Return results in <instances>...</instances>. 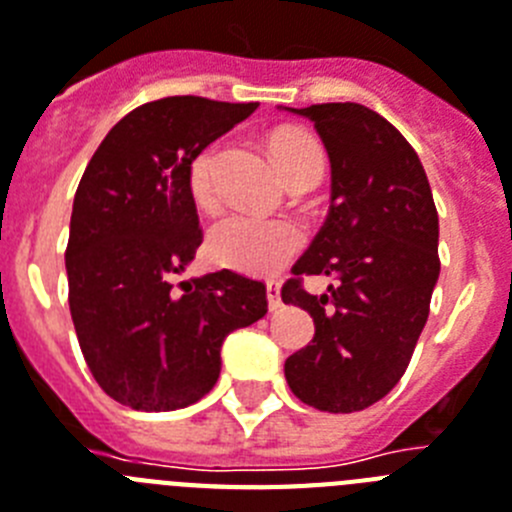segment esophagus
<instances>
[{"instance_id": "esophagus-1", "label": "esophagus", "mask_w": 512, "mask_h": 512, "mask_svg": "<svg viewBox=\"0 0 512 512\" xmlns=\"http://www.w3.org/2000/svg\"><path fill=\"white\" fill-rule=\"evenodd\" d=\"M268 307L270 312H278L283 307L281 302V286L276 281H268Z\"/></svg>"}]
</instances>
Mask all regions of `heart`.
<instances>
[{"mask_svg": "<svg viewBox=\"0 0 512 512\" xmlns=\"http://www.w3.org/2000/svg\"><path fill=\"white\" fill-rule=\"evenodd\" d=\"M270 150L281 174L294 182L302 176L322 174L320 145L304 132L278 130L270 137ZM218 145H205L187 163V192L197 208H213L216 190ZM304 231L289 218H263L252 213H226L205 236V252L221 268L239 270L247 276H273L299 255Z\"/></svg>", "mask_w": 512, "mask_h": 512, "instance_id": "obj_1", "label": "heart"}]
</instances>
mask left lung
Instances as JSON below:
<instances>
[{
  "instance_id": "obj_1",
  "label": "left lung",
  "mask_w": 512,
  "mask_h": 512,
  "mask_svg": "<svg viewBox=\"0 0 512 512\" xmlns=\"http://www.w3.org/2000/svg\"><path fill=\"white\" fill-rule=\"evenodd\" d=\"M315 122L330 158V210L283 283V304L307 309L315 338L286 359V382L307 406L362 411L401 380L440 276L437 208L406 137L362 103L289 109ZM330 275L328 295L303 289Z\"/></svg>"
}]
</instances>
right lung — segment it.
I'll return each instance as SVG.
<instances>
[{"mask_svg": "<svg viewBox=\"0 0 512 512\" xmlns=\"http://www.w3.org/2000/svg\"><path fill=\"white\" fill-rule=\"evenodd\" d=\"M257 109L200 96L150 101L111 127L77 184L64 252L88 369L135 411L200 401L221 343L268 312L265 283L234 270L176 283L203 242L187 163Z\"/></svg>", "mask_w": 512, "mask_h": 512, "instance_id": "1", "label": "right lung"}]
</instances>
